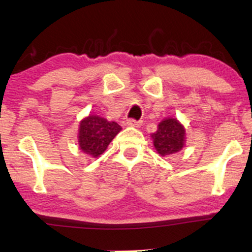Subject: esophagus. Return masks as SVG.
<instances>
[{
  "label": "esophagus",
  "instance_id": "34e87169",
  "mask_svg": "<svg viewBox=\"0 0 252 252\" xmlns=\"http://www.w3.org/2000/svg\"><path fill=\"white\" fill-rule=\"evenodd\" d=\"M126 124L130 126H136V128H138V126L142 124V122H141V121H136V120H132V118H130V120L126 121Z\"/></svg>",
  "mask_w": 252,
  "mask_h": 252
}]
</instances>
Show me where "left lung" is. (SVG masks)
<instances>
[{"instance_id":"left-lung-1","label":"left lung","mask_w":252,"mask_h":252,"mask_svg":"<svg viewBox=\"0 0 252 252\" xmlns=\"http://www.w3.org/2000/svg\"><path fill=\"white\" fill-rule=\"evenodd\" d=\"M184 126L175 118H164L152 135L156 152L161 156H169L180 152L186 142Z\"/></svg>"}]
</instances>
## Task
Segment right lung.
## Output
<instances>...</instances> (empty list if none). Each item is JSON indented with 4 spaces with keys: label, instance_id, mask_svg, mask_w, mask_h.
<instances>
[{
    "label": "right lung",
    "instance_id": "add662e5",
    "mask_svg": "<svg viewBox=\"0 0 252 252\" xmlns=\"http://www.w3.org/2000/svg\"><path fill=\"white\" fill-rule=\"evenodd\" d=\"M121 129L122 128L116 122H109L103 117L90 115L79 124V148L85 154L97 158L105 152Z\"/></svg>",
    "mask_w": 252,
    "mask_h": 252
}]
</instances>
